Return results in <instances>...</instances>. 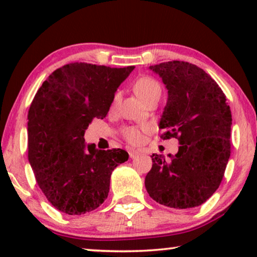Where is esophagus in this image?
<instances>
[{"instance_id": "obj_1", "label": "esophagus", "mask_w": 257, "mask_h": 257, "mask_svg": "<svg viewBox=\"0 0 257 257\" xmlns=\"http://www.w3.org/2000/svg\"><path fill=\"white\" fill-rule=\"evenodd\" d=\"M128 154H130V158H131V159H135V158H137L140 154V152L139 151H137V150H130L128 151Z\"/></svg>"}]
</instances>
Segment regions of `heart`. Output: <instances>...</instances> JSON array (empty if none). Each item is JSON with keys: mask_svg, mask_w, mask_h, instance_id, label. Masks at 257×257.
Listing matches in <instances>:
<instances>
[{"mask_svg": "<svg viewBox=\"0 0 257 257\" xmlns=\"http://www.w3.org/2000/svg\"><path fill=\"white\" fill-rule=\"evenodd\" d=\"M135 92L137 96L145 103L146 100L150 99V98H152L154 96H160L161 87L156 79L151 78V77H142V78H139L135 84ZM118 97L119 94L117 93L114 96V103L118 100ZM124 135L125 138L127 139L130 143L133 144L140 143L143 139L142 132H140L138 128L135 127L125 130Z\"/></svg>", "mask_w": 257, "mask_h": 257, "instance_id": "heart-1", "label": "heart"}]
</instances>
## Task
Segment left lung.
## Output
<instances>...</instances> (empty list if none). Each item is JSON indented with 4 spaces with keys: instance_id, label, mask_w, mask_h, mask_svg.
Wrapping results in <instances>:
<instances>
[{
    "instance_id": "8db88e82",
    "label": "left lung",
    "mask_w": 257,
    "mask_h": 257,
    "mask_svg": "<svg viewBox=\"0 0 257 257\" xmlns=\"http://www.w3.org/2000/svg\"><path fill=\"white\" fill-rule=\"evenodd\" d=\"M167 89L159 121L163 139L177 138L178 153L152 154L145 178L151 198L171 208H193L219 188L230 157L231 113L222 90L202 69L173 61L150 66Z\"/></svg>"
}]
</instances>
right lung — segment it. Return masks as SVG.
Masks as SVG:
<instances>
[{
  "mask_svg": "<svg viewBox=\"0 0 257 257\" xmlns=\"http://www.w3.org/2000/svg\"><path fill=\"white\" fill-rule=\"evenodd\" d=\"M135 66L72 63L55 70L28 113V158L42 192L69 215L96 209L107 198L112 171L128 160L121 149L98 150L84 133L106 117L114 93Z\"/></svg>",
  "mask_w": 257,
  "mask_h": 257,
  "instance_id": "obj_1",
  "label": "right lung"
}]
</instances>
